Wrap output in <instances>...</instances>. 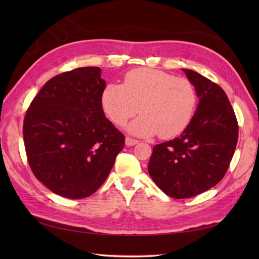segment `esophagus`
Here are the masks:
<instances>
[{
    "mask_svg": "<svg viewBox=\"0 0 259 259\" xmlns=\"http://www.w3.org/2000/svg\"><path fill=\"white\" fill-rule=\"evenodd\" d=\"M138 142H139V140L131 138V137H126V138H125V145L126 146H135V145L138 144Z\"/></svg>",
    "mask_w": 259,
    "mask_h": 259,
    "instance_id": "34e87169",
    "label": "esophagus"
}]
</instances>
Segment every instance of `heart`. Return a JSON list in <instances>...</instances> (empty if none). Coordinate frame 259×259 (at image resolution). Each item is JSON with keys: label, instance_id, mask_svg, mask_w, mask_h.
I'll return each instance as SVG.
<instances>
[{"label": "heart", "instance_id": "heart-1", "mask_svg": "<svg viewBox=\"0 0 259 259\" xmlns=\"http://www.w3.org/2000/svg\"><path fill=\"white\" fill-rule=\"evenodd\" d=\"M196 91L191 82L161 70L138 68L124 75L122 85L110 83L102 92L103 111L115 125H129L131 134L171 138L183 133L194 115ZM140 109H138V107Z\"/></svg>", "mask_w": 259, "mask_h": 259}]
</instances>
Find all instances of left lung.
<instances>
[{
	"label": "left lung",
	"mask_w": 259,
	"mask_h": 259,
	"mask_svg": "<svg viewBox=\"0 0 259 259\" xmlns=\"http://www.w3.org/2000/svg\"><path fill=\"white\" fill-rule=\"evenodd\" d=\"M200 98L177 138L153 147L148 171L164 194L184 199L212 188L226 175L238 141V122L226 93L196 71L183 69Z\"/></svg>",
	"instance_id": "8db88e82"
}]
</instances>
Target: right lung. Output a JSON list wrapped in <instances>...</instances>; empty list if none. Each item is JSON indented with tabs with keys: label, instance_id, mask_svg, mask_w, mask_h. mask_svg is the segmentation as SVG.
Here are the masks:
<instances>
[{
	"label": "right lung",
	"instance_id": "add662e5",
	"mask_svg": "<svg viewBox=\"0 0 259 259\" xmlns=\"http://www.w3.org/2000/svg\"><path fill=\"white\" fill-rule=\"evenodd\" d=\"M100 73L98 67H85L53 76L23 121L32 172L54 194L70 199L100 188L124 146V136L104 117L106 81Z\"/></svg>",
	"mask_w": 259,
	"mask_h": 259
}]
</instances>
